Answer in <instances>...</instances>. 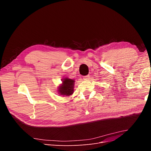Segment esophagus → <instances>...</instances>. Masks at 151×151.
Masks as SVG:
<instances>
[{
    "label": "esophagus",
    "mask_w": 151,
    "mask_h": 151,
    "mask_svg": "<svg viewBox=\"0 0 151 151\" xmlns=\"http://www.w3.org/2000/svg\"><path fill=\"white\" fill-rule=\"evenodd\" d=\"M83 79H85V80H87V79H89V78H90V75H87V76H83Z\"/></svg>",
    "instance_id": "1"
}]
</instances>
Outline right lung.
Instances as JSON below:
<instances>
[{
  "label": "right lung",
  "mask_w": 151,
  "mask_h": 151,
  "mask_svg": "<svg viewBox=\"0 0 151 151\" xmlns=\"http://www.w3.org/2000/svg\"><path fill=\"white\" fill-rule=\"evenodd\" d=\"M75 81L68 78L62 79V83L58 88V94L61 96H69L73 93Z\"/></svg>",
  "instance_id": "1"
}]
</instances>
